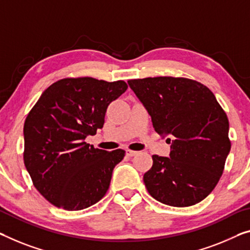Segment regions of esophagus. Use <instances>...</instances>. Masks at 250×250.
Instances as JSON below:
<instances>
[{"instance_id": "34e87169", "label": "esophagus", "mask_w": 250, "mask_h": 250, "mask_svg": "<svg viewBox=\"0 0 250 250\" xmlns=\"http://www.w3.org/2000/svg\"><path fill=\"white\" fill-rule=\"evenodd\" d=\"M125 154H126V156H129V157H132V156H136V155L138 154V151L130 150V149H126V150H125Z\"/></svg>"}]
</instances>
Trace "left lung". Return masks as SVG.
Listing matches in <instances>:
<instances>
[{"label":"left lung","mask_w":250,"mask_h":250,"mask_svg":"<svg viewBox=\"0 0 250 250\" xmlns=\"http://www.w3.org/2000/svg\"><path fill=\"white\" fill-rule=\"evenodd\" d=\"M155 131L170 135L169 157L152 155L144 175L147 191L170 207H191L213 191L225 169L231 143L229 120L206 85L184 77L129 80Z\"/></svg>","instance_id":"left-lung-1"}]
</instances>
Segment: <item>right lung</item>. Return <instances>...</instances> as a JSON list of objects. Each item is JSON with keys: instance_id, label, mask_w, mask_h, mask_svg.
<instances>
[{"instance_id": "add662e5", "label": "right lung", "mask_w": 250, "mask_h": 250, "mask_svg": "<svg viewBox=\"0 0 250 250\" xmlns=\"http://www.w3.org/2000/svg\"><path fill=\"white\" fill-rule=\"evenodd\" d=\"M125 81L62 78L51 84L24 121L25 168L44 199L78 211L99 202L125 151H106L85 143L102 129L109 104L126 91Z\"/></svg>"}]
</instances>
